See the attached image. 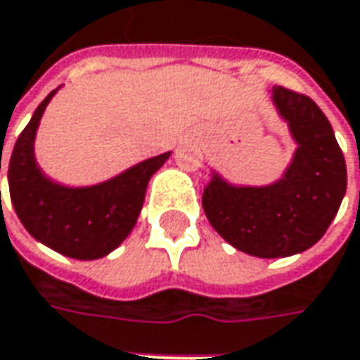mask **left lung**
<instances>
[{
	"label": "left lung",
	"instance_id": "left-lung-1",
	"mask_svg": "<svg viewBox=\"0 0 360 360\" xmlns=\"http://www.w3.org/2000/svg\"><path fill=\"white\" fill-rule=\"evenodd\" d=\"M273 103L297 143L283 177L265 187L233 185L213 171L203 211L243 253L277 259L307 251L328 229L347 191V165L325 113L311 97L273 87Z\"/></svg>",
	"mask_w": 360,
	"mask_h": 360
}]
</instances>
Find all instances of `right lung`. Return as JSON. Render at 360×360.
Wrapping results in <instances>:
<instances>
[{"label":"right lung","instance_id":"add662e5","mask_svg":"<svg viewBox=\"0 0 360 360\" xmlns=\"http://www.w3.org/2000/svg\"><path fill=\"white\" fill-rule=\"evenodd\" d=\"M56 94L53 89L39 103L15 141L7 169L9 195L19 221L33 239L71 259L94 261L127 239L141 213L147 183L171 151L145 159L113 179L91 187L56 183L45 177L33 153L39 121Z\"/></svg>","mask_w":360,"mask_h":360}]
</instances>
